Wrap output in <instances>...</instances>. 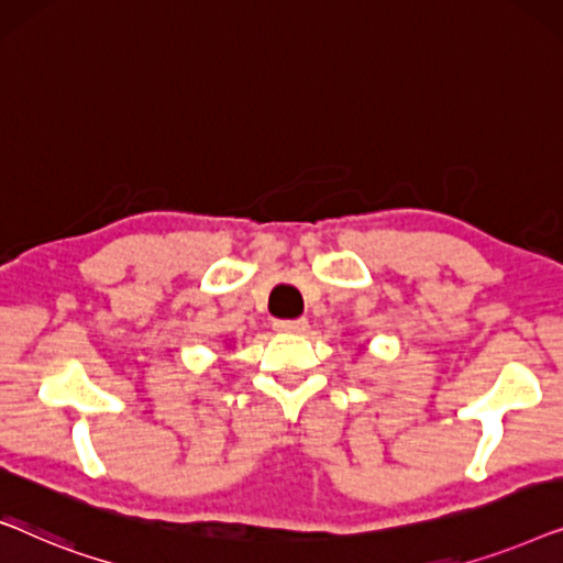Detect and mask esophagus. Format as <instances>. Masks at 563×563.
<instances>
[{"label":"esophagus","instance_id":"1","mask_svg":"<svg viewBox=\"0 0 563 563\" xmlns=\"http://www.w3.org/2000/svg\"><path fill=\"white\" fill-rule=\"evenodd\" d=\"M274 330H279V333H305L307 320L305 318H299V320H276L274 322Z\"/></svg>","mask_w":563,"mask_h":563}]
</instances>
